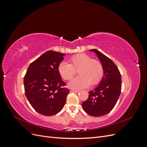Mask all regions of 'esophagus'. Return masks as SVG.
I'll list each match as a JSON object with an SVG mask.
<instances>
[{"mask_svg":"<svg viewBox=\"0 0 147 147\" xmlns=\"http://www.w3.org/2000/svg\"><path fill=\"white\" fill-rule=\"evenodd\" d=\"M71 91H72V92H75V93H78L80 92L79 90H71Z\"/></svg>","mask_w":147,"mask_h":147,"instance_id":"esophagus-1","label":"esophagus"}]
</instances>
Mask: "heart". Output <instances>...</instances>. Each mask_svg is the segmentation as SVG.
I'll return each instance as SVG.
<instances>
[{
  "label": "heart",
  "mask_w": 147,
  "mask_h": 147,
  "mask_svg": "<svg viewBox=\"0 0 147 147\" xmlns=\"http://www.w3.org/2000/svg\"><path fill=\"white\" fill-rule=\"evenodd\" d=\"M70 64L62 61L57 67V70L61 77L64 80L72 78L78 70V77L69 82L71 88L83 89L98 83L103 76V66L100 61L93 59L92 57L84 53H78L69 59Z\"/></svg>",
  "instance_id": "b5f03b06"
}]
</instances>
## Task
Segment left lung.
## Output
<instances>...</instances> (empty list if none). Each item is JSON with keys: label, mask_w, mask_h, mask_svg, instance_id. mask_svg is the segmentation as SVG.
<instances>
[{"label": "left lung", "mask_w": 147, "mask_h": 147, "mask_svg": "<svg viewBox=\"0 0 147 147\" xmlns=\"http://www.w3.org/2000/svg\"><path fill=\"white\" fill-rule=\"evenodd\" d=\"M103 66L104 75L94 90L90 91L86 100L82 103L83 110L92 117L108 114L114 108L121 94V76L113 62L99 51L92 49Z\"/></svg>", "instance_id": "left-lung-1"}]
</instances>
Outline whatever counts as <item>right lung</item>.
<instances>
[{
	"label": "right lung",
	"mask_w": 147,
	"mask_h": 147,
	"mask_svg": "<svg viewBox=\"0 0 147 147\" xmlns=\"http://www.w3.org/2000/svg\"><path fill=\"white\" fill-rule=\"evenodd\" d=\"M65 54L48 51L31 63L24 78L25 94L40 114L51 116L63 109L69 90L62 80L57 67Z\"/></svg>",
	"instance_id": "right-lung-1"
}]
</instances>
